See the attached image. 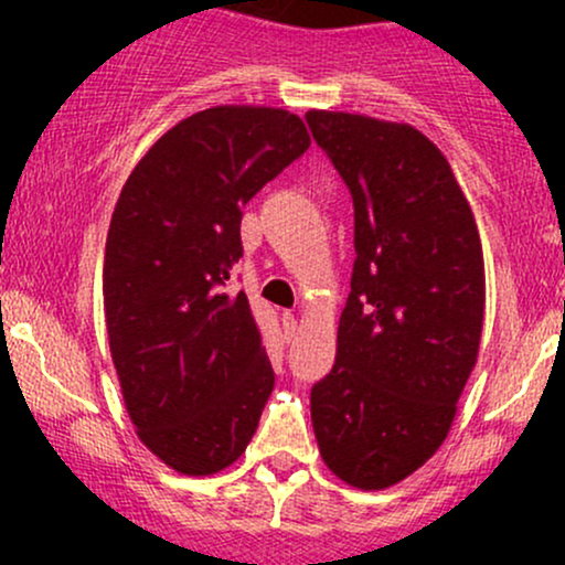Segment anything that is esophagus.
<instances>
[{
    "instance_id": "esophagus-1",
    "label": "esophagus",
    "mask_w": 565,
    "mask_h": 565,
    "mask_svg": "<svg viewBox=\"0 0 565 565\" xmlns=\"http://www.w3.org/2000/svg\"><path fill=\"white\" fill-rule=\"evenodd\" d=\"M281 329H284V340H291L297 334V316L295 313H284L281 316Z\"/></svg>"
}]
</instances>
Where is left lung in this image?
I'll return each instance as SVG.
<instances>
[{
	"mask_svg": "<svg viewBox=\"0 0 565 565\" xmlns=\"http://www.w3.org/2000/svg\"><path fill=\"white\" fill-rule=\"evenodd\" d=\"M305 121L355 212L337 359L310 391V419L327 468L380 491L449 436L481 348V236L449 161L419 129L316 108Z\"/></svg>",
	"mask_w": 565,
	"mask_h": 565,
	"instance_id": "left-lung-1",
	"label": "left lung"
}]
</instances>
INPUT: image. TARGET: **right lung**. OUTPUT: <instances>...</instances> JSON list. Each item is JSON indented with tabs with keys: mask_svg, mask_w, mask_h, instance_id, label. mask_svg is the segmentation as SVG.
Wrapping results in <instances>:
<instances>
[{
	"mask_svg": "<svg viewBox=\"0 0 565 565\" xmlns=\"http://www.w3.org/2000/svg\"><path fill=\"white\" fill-rule=\"evenodd\" d=\"M308 146L284 108H206L148 148L116 201L108 345L138 438L174 472L236 462L274 391L249 300L223 287L244 252L242 206Z\"/></svg>",
	"mask_w": 565,
	"mask_h": 565,
	"instance_id": "obj_1",
	"label": "right lung"
}]
</instances>
